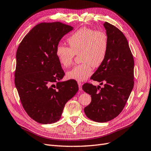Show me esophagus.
Here are the masks:
<instances>
[{
    "label": "esophagus",
    "mask_w": 151,
    "mask_h": 151,
    "mask_svg": "<svg viewBox=\"0 0 151 151\" xmlns=\"http://www.w3.org/2000/svg\"><path fill=\"white\" fill-rule=\"evenodd\" d=\"M78 84L79 90H80V91H81V90H82V85H83V84H82L81 83H80V82H78Z\"/></svg>",
    "instance_id": "obj_1"
}]
</instances>
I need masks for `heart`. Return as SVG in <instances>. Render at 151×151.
Segmentation results:
<instances>
[{
	"label": "heart",
	"instance_id": "heart-1",
	"mask_svg": "<svg viewBox=\"0 0 151 151\" xmlns=\"http://www.w3.org/2000/svg\"><path fill=\"white\" fill-rule=\"evenodd\" d=\"M70 47L58 45L56 55L64 68L70 66L75 54H79L81 64L75 66L67 72L69 79L78 81L86 80L93 72L92 66L98 67L104 61L108 50V37L103 31L83 27L68 38Z\"/></svg>",
	"mask_w": 151,
	"mask_h": 151
}]
</instances>
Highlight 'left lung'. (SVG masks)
I'll return each instance as SVG.
<instances>
[{
  "label": "left lung",
  "instance_id": "obj_1",
  "mask_svg": "<svg viewBox=\"0 0 151 151\" xmlns=\"http://www.w3.org/2000/svg\"><path fill=\"white\" fill-rule=\"evenodd\" d=\"M108 37V50L103 63L91 77L103 88L85 83L82 89L91 97L85 108L86 116L95 122H104L118 116L123 109L134 87V62L124 35L115 26L103 24Z\"/></svg>",
  "mask_w": 151,
  "mask_h": 151
}]
</instances>
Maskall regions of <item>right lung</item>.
Instances as JSON below:
<instances>
[{"label": "right lung", "instance_id": "right-lung-1", "mask_svg": "<svg viewBox=\"0 0 151 151\" xmlns=\"http://www.w3.org/2000/svg\"><path fill=\"white\" fill-rule=\"evenodd\" d=\"M73 27L61 22L40 23L27 33L16 53L15 85L22 106L39 123L58 121L66 102L78 90L75 80L61 81L65 73L56 48Z\"/></svg>", "mask_w": 151, "mask_h": 151}]
</instances>
